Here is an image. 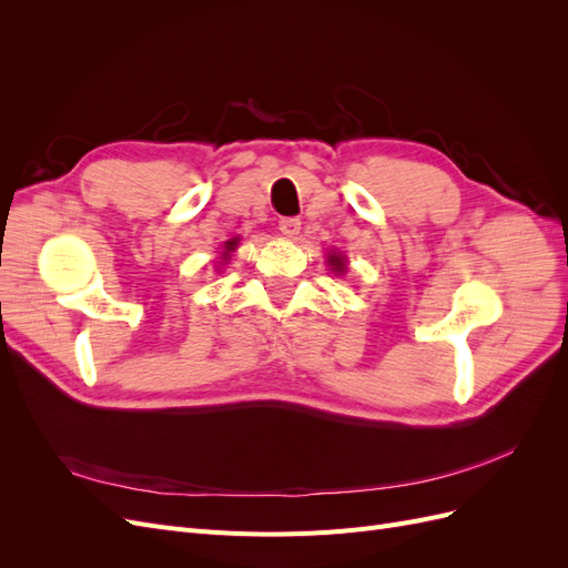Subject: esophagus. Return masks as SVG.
<instances>
[{
  "label": "esophagus",
  "instance_id": "obj_1",
  "mask_svg": "<svg viewBox=\"0 0 568 568\" xmlns=\"http://www.w3.org/2000/svg\"><path fill=\"white\" fill-rule=\"evenodd\" d=\"M280 232L286 234L288 239H296L301 232V220L298 217H284L280 220Z\"/></svg>",
  "mask_w": 568,
  "mask_h": 568
}]
</instances>
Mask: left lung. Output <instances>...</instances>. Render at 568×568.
I'll list each match as a JSON object with an SVG mask.
<instances>
[{
  "label": "left lung",
  "mask_w": 568,
  "mask_h": 568,
  "mask_svg": "<svg viewBox=\"0 0 568 568\" xmlns=\"http://www.w3.org/2000/svg\"><path fill=\"white\" fill-rule=\"evenodd\" d=\"M326 263H329V265H332V270H334V272H338V274L346 272V257H343L341 253H338V255H336V253H332V255H329V261H326Z\"/></svg>",
  "instance_id": "1"
}]
</instances>
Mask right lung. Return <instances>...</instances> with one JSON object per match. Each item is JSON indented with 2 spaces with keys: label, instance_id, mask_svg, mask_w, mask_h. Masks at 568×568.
I'll use <instances>...</instances> for the list:
<instances>
[{
  "label": "right lung",
  "instance_id": "obj_1",
  "mask_svg": "<svg viewBox=\"0 0 568 568\" xmlns=\"http://www.w3.org/2000/svg\"><path fill=\"white\" fill-rule=\"evenodd\" d=\"M236 244H239V239L234 236V239H230V242H225V251H222V261H230V253L236 248Z\"/></svg>",
  "mask_w": 568,
  "mask_h": 568
}]
</instances>
